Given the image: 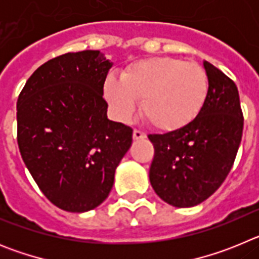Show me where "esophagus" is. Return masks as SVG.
Listing matches in <instances>:
<instances>
[{
    "mask_svg": "<svg viewBox=\"0 0 259 259\" xmlns=\"http://www.w3.org/2000/svg\"><path fill=\"white\" fill-rule=\"evenodd\" d=\"M146 139V135L144 132L139 131V130H135L134 131V140H144Z\"/></svg>",
    "mask_w": 259,
    "mask_h": 259,
    "instance_id": "esophagus-1",
    "label": "esophagus"
}]
</instances>
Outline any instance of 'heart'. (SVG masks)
<instances>
[{
  "label": "heart",
  "instance_id": "obj_1",
  "mask_svg": "<svg viewBox=\"0 0 259 259\" xmlns=\"http://www.w3.org/2000/svg\"><path fill=\"white\" fill-rule=\"evenodd\" d=\"M209 93V79L196 62L154 57L131 63L120 80L107 76L104 95L114 115L128 122L141 101V115L161 132H175L191 124Z\"/></svg>",
  "mask_w": 259,
  "mask_h": 259
}]
</instances>
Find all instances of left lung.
Listing matches in <instances>:
<instances>
[{
    "instance_id": "obj_1",
    "label": "left lung",
    "mask_w": 259,
    "mask_h": 259,
    "mask_svg": "<svg viewBox=\"0 0 259 259\" xmlns=\"http://www.w3.org/2000/svg\"><path fill=\"white\" fill-rule=\"evenodd\" d=\"M209 93L201 113L175 132L149 135L153 189L175 207L196 206L222 185L236 158L244 119L236 84L207 61Z\"/></svg>"
}]
</instances>
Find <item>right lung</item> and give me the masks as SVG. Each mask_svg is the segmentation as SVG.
<instances>
[{"mask_svg": "<svg viewBox=\"0 0 259 259\" xmlns=\"http://www.w3.org/2000/svg\"><path fill=\"white\" fill-rule=\"evenodd\" d=\"M113 62L100 50L45 62L17 102L23 162L57 207L84 212L101 205L132 144V128L107 119L104 84Z\"/></svg>", "mask_w": 259, "mask_h": 259, "instance_id": "right-lung-1", "label": "right lung"}]
</instances>
